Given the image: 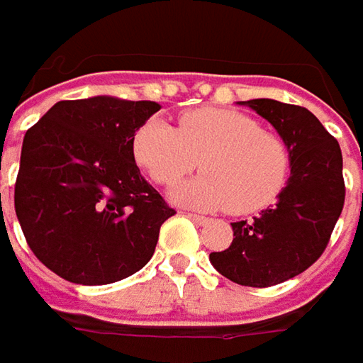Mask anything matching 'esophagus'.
Masks as SVG:
<instances>
[{
  "label": "esophagus",
  "instance_id": "34e87169",
  "mask_svg": "<svg viewBox=\"0 0 363 363\" xmlns=\"http://www.w3.org/2000/svg\"><path fill=\"white\" fill-rule=\"evenodd\" d=\"M186 217H189V219H193L196 225H206V223H208L206 217H201V215H196V213H186Z\"/></svg>",
  "mask_w": 363,
  "mask_h": 363
}]
</instances>
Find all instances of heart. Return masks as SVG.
I'll list each match as a JSON object with an SVG mask.
<instances>
[{
	"label": "heart",
	"mask_w": 363,
	"mask_h": 363,
	"mask_svg": "<svg viewBox=\"0 0 363 363\" xmlns=\"http://www.w3.org/2000/svg\"><path fill=\"white\" fill-rule=\"evenodd\" d=\"M132 152L158 184H170L199 164V177L170 191L172 201L199 211H261L277 201L291 170V152L281 136L229 108L189 110L177 128L162 118L146 120L134 132Z\"/></svg>",
	"instance_id": "b5f03b06"
}]
</instances>
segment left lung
Wrapping results in <instances>:
<instances>
[{
    "label": "left lung",
    "mask_w": 363,
    "mask_h": 363,
    "mask_svg": "<svg viewBox=\"0 0 363 363\" xmlns=\"http://www.w3.org/2000/svg\"><path fill=\"white\" fill-rule=\"evenodd\" d=\"M277 130L291 152V174L277 203L253 220L231 223L229 249L213 267L249 287H271L303 273L325 251L345 199L342 150L307 108L271 98L239 102Z\"/></svg>",
    "instance_id": "left-lung-1"
}]
</instances>
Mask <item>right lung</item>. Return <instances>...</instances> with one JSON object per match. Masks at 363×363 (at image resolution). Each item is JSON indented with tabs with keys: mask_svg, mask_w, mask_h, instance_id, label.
I'll list each match as a JSON object with an SVG mask.
<instances>
[{
	"mask_svg": "<svg viewBox=\"0 0 363 363\" xmlns=\"http://www.w3.org/2000/svg\"><path fill=\"white\" fill-rule=\"evenodd\" d=\"M158 110L114 96L62 100L26 132L16 215L33 255L66 281H120L155 253L174 208L144 181L132 138Z\"/></svg>",
	"mask_w": 363,
	"mask_h": 363,
	"instance_id": "obj_1",
	"label": "right lung"
}]
</instances>
